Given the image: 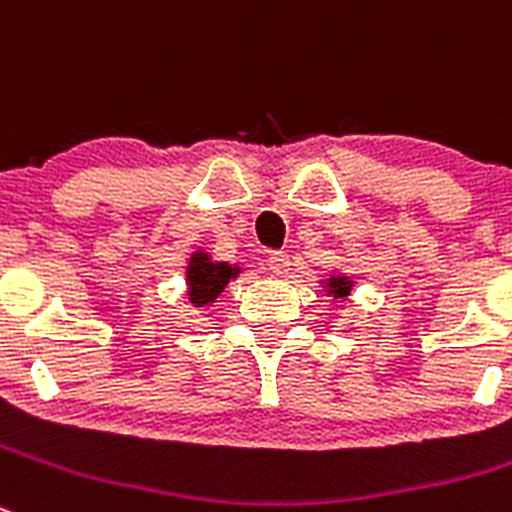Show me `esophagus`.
<instances>
[{
	"label": "esophagus",
	"instance_id": "34e87169",
	"mask_svg": "<svg viewBox=\"0 0 512 512\" xmlns=\"http://www.w3.org/2000/svg\"><path fill=\"white\" fill-rule=\"evenodd\" d=\"M267 267H270L275 275H288L290 257L285 255V252H272V255L267 257Z\"/></svg>",
	"mask_w": 512,
	"mask_h": 512
}]
</instances>
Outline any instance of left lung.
<instances>
[{"mask_svg":"<svg viewBox=\"0 0 512 512\" xmlns=\"http://www.w3.org/2000/svg\"><path fill=\"white\" fill-rule=\"evenodd\" d=\"M351 285L353 283L346 278V275H333V278H328L326 288L333 298H348V295H351Z\"/></svg>","mask_w":512,"mask_h":512,"instance_id":"1","label":"left lung"}]
</instances>
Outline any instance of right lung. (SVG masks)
<instances>
[{
	"instance_id": "obj_1",
	"label": "right lung",
	"mask_w": 512,
	"mask_h": 512,
	"mask_svg": "<svg viewBox=\"0 0 512 512\" xmlns=\"http://www.w3.org/2000/svg\"><path fill=\"white\" fill-rule=\"evenodd\" d=\"M240 272L227 262H212L207 252H194L186 265V283H189V300L197 308L212 305L224 290V285Z\"/></svg>"
}]
</instances>
